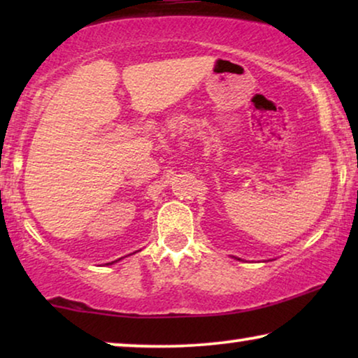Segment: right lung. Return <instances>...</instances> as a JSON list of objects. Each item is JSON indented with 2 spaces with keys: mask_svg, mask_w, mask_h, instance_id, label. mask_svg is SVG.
I'll return each mask as SVG.
<instances>
[{
  "mask_svg": "<svg viewBox=\"0 0 358 358\" xmlns=\"http://www.w3.org/2000/svg\"><path fill=\"white\" fill-rule=\"evenodd\" d=\"M110 264H112V262H110Z\"/></svg>",
  "mask_w": 358,
  "mask_h": 358,
  "instance_id": "obj_1",
  "label": "right lung"
}]
</instances>
